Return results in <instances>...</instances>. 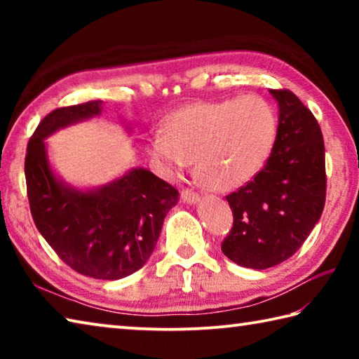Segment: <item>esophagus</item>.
Wrapping results in <instances>:
<instances>
[{
	"mask_svg": "<svg viewBox=\"0 0 359 359\" xmlns=\"http://www.w3.org/2000/svg\"><path fill=\"white\" fill-rule=\"evenodd\" d=\"M182 199L188 204H194L199 201V194L196 191L190 190V188H184V190H182Z\"/></svg>",
	"mask_w": 359,
	"mask_h": 359,
	"instance_id": "obj_1",
	"label": "esophagus"
}]
</instances>
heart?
Wrapping results in <instances>:
<instances>
[{"mask_svg": "<svg viewBox=\"0 0 359 359\" xmlns=\"http://www.w3.org/2000/svg\"><path fill=\"white\" fill-rule=\"evenodd\" d=\"M277 136L274 109L259 96L198 101L168 115L149 154L169 174L196 160L198 174L215 191L248 184L269 158Z\"/></svg>", "mask_w": 359, "mask_h": 359, "instance_id": "obj_1", "label": "heart"}]
</instances>
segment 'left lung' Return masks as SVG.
<instances>
[{"instance_id": "1", "label": "left lung", "mask_w": 359, "mask_h": 359, "mask_svg": "<svg viewBox=\"0 0 359 359\" xmlns=\"http://www.w3.org/2000/svg\"><path fill=\"white\" fill-rule=\"evenodd\" d=\"M278 102L274 147L264 168L229 193L233 228L222 252L236 264L267 269L299 250L326 199L325 142L313 114L290 90H271Z\"/></svg>"}]
</instances>
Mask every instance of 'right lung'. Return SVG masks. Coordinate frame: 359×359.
Masks as SVG:
<instances>
[{"label": "right lung", "mask_w": 359, "mask_h": 359, "mask_svg": "<svg viewBox=\"0 0 359 359\" xmlns=\"http://www.w3.org/2000/svg\"><path fill=\"white\" fill-rule=\"evenodd\" d=\"M101 104L58 107L41 120L27 147V194L36 228L63 263L82 276L117 280L149 259L179 191L142 168L92 191L76 190L53 175L44 139L98 115Z\"/></svg>", "instance_id": "add662e5"}]
</instances>
